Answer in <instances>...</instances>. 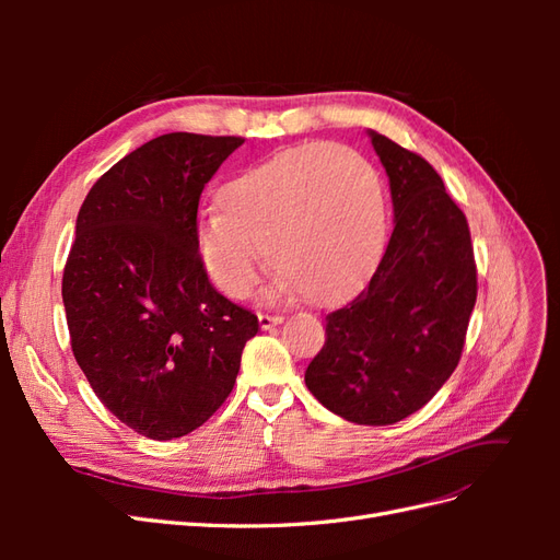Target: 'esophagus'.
Segmentation results:
<instances>
[{
	"label": "esophagus",
	"mask_w": 560,
	"mask_h": 560,
	"mask_svg": "<svg viewBox=\"0 0 560 560\" xmlns=\"http://www.w3.org/2000/svg\"><path fill=\"white\" fill-rule=\"evenodd\" d=\"M282 322V315H270V313H259V325H261V329H270L273 325H280Z\"/></svg>",
	"instance_id": "1"
}]
</instances>
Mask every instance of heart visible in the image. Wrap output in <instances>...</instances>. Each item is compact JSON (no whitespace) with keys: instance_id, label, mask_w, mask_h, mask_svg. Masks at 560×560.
<instances>
[{"instance_id":"heart-1","label":"heart","mask_w":560,"mask_h":560,"mask_svg":"<svg viewBox=\"0 0 560 560\" xmlns=\"http://www.w3.org/2000/svg\"><path fill=\"white\" fill-rule=\"evenodd\" d=\"M219 210L196 219V247L210 280L245 299L266 261L282 290L329 306L358 292L387 233L374 167L336 144H303L238 173L219 189Z\"/></svg>"}]
</instances>
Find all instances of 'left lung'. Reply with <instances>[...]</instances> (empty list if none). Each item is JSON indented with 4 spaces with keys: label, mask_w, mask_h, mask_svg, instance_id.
Wrapping results in <instances>:
<instances>
[{
    "label": "left lung",
    "mask_w": 560,
    "mask_h": 560,
    "mask_svg": "<svg viewBox=\"0 0 560 560\" xmlns=\"http://www.w3.org/2000/svg\"><path fill=\"white\" fill-rule=\"evenodd\" d=\"M395 206V231L369 284L325 317L306 369L315 399L358 425H393L422 409L455 371L477 303L465 212L416 151L371 132Z\"/></svg>",
    "instance_id": "8db88e82"
}]
</instances>
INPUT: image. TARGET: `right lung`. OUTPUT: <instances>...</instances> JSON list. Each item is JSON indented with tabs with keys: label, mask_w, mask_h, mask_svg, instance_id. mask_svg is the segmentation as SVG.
<instances>
[{
	"label": "right lung",
	"mask_w": 560,
	"mask_h": 560,
	"mask_svg": "<svg viewBox=\"0 0 560 560\" xmlns=\"http://www.w3.org/2000/svg\"><path fill=\"white\" fill-rule=\"evenodd\" d=\"M245 138L167 132L100 177L77 217L62 303L77 364L107 409L167 442L231 395L259 317L219 294L196 247L206 184Z\"/></svg>",
	"instance_id": "right-lung-1"
}]
</instances>
